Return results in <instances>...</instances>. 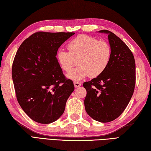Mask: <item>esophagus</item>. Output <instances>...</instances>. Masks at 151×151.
Segmentation results:
<instances>
[{
    "mask_svg": "<svg viewBox=\"0 0 151 151\" xmlns=\"http://www.w3.org/2000/svg\"><path fill=\"white\" fill-rule=\"evenodd\" d=\"M74 86H75V88H78L81 86V82H74Z\"/></svg>",
    "mask_w": 151,
    "mask_h": 151,
    "instance_id": "34e87169",
    "label": "esophagus"
}]
</instances>
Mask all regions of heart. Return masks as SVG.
Listing matches in <instances>:
<instances>
[{
  "instance_id": "b5f03b06",
  "label": "heart",
  "mask_w": 151,
  "mask_h": 151,
  "mask_svg": "<svg viewBox=\"0 0 151 151\" xmlns=\"http://www.w3.org/2000/svg\"><path fill=\"white\" fill-rule=\"evenodd\" d=\"M67 47L69 51L59 50L56 58L65 71H69L78 60L79 66L66 75L74 82L81 81L88 76L97 77L105 72L111 60V46L95 37L81 35L70 40Z\"/></svg>"
}]
</instances>
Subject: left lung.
<instances>
[{
    "label": "left lung",
    "mask_w": 151,
    "mask_h": 151,
    "mask_svg": "<svg viewBox=\"0 0 151 151\" xmlns=\"http://www.w3.org/2000/svg\"><path fill=\"white\" fill-rule=\"evenodd\" d=\"M98 32L108 35L111 60L104 73L83 84L87 91L84 106L93 120L109 122L117 119L130 101L135 84V63L131 50L119 37L108 30Z\"/></svg>",
    "instance_id": "1"
}]
</instances>
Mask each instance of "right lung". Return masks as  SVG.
Instances as JSON below:
<instances>
[{
  "label": "right lung",
  "instance_id": "1",
  "mask_svg": "<svg viewBox=\"0 0 151 151\" xmlns=\"http://www.w3.org/2000/svg\"><path fill=\"white\" fill-rule=\"evenodd\" d=\"M75 32H37L17 50L12 65L17 99L23 111L40 124L55 122L75 90L56 58L61 45Z\"/></svg>",
  "mask_w": 151,
  "mask_h": 151
}]
</instances>
